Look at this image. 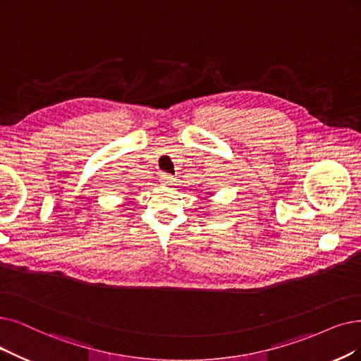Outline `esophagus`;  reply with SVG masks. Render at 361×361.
<instances>
[{
    "label": "esophagus",
    "mask_w": 361,
    "mask_h": 361,
    "mask_svg": "<svg viewBox=\"0 0 361 361\" xmlns=\"http://www.w3.org/2000/svg\"><path fill=\"white\" fill-rule=\"evenodd\" d=\"M160 180L164 182V183H173V182H175V176L169 175V173H161V175H160Z\"/></svg>",
    "instance_id": "obj_1"
}]
</instances>
